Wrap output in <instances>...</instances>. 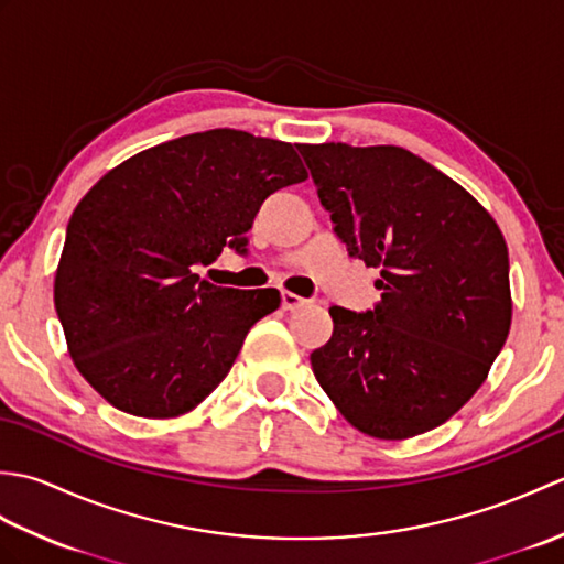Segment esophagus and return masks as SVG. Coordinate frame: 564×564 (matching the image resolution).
<instances>
[{"instance_id":"obj_1","label":"esophagus","mask_w":564,"mask_h":564,"mask_svg":"<svg viewBox=\"0 0 564 564\" xmlns=\"http://www.w3.org/2000/svg\"><path fill=\"white\" fill-rule=\"evenodd\" d=\"M281 305H283V310H301V307H305L307 305V301L305 297H301V295H295V293H291V291H283L281 293Z\"/></svg>"}]
</instances>
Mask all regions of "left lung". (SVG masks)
<instances>
[{
    "instance_id": "obj_1",
    "label": "left lung",
    "mask_w": 564,
    "mask_h": 564,
    "mask_svg": "<svg viewBox=\"0 0 564 564\" xmlns=\"http://www.w3.org/2000/svg\"><path fill=\"white\" fill-rule=\"evenodd\" d=\"M349 254L380 269L368 313L329 307L313 373L346 422L402 441L480 390L511 327L509 249L480 203L410 150L301 145Z\"/></svg>"
}]
</instances>
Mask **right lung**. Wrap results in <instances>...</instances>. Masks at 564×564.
I'll return each mask as SVG.
<instances>
[{
    "mask_svg": "<svg viewBox=\"0 0 564 564\" xmlns=\"http://www.w3.org/2000/svg\"><path fill=\"white\" fill-rule=\"evenodd\" d=\"M305 178L291 142L232 128L162 142L106 172L72 213L53 289L82 378L133 416L196 410L281 293L220 289L194 267L245 247L261 203Z\"/></svg>",
    "mask_w": 564,
    "mask_h": 564,
    "instance_id": "obj_1",
    "label": "right lung"
}]
</instances>
